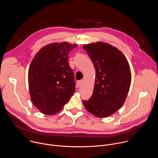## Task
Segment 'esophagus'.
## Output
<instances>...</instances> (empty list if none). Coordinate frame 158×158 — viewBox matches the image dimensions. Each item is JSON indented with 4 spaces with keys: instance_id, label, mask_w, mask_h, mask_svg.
<instances>
[{
    "instance_id": "obj_1",
    "label": "esophagus",
    "mask_w": 158,
    "mask_h": 158,
    "mask_svg": "<svg viewBox=\"0 0 158 158\" xmlns=\"http://www.w3.org/2000/svg\"><path fill=\"white\" fill-rule=\"evenodd\" d=\"M82 84V80H80L79 81H77V85L78 86H81Z\"/></svg>"
}]
</instances>
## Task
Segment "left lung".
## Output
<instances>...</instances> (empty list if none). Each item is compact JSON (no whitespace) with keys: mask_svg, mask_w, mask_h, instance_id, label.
<instances>
[{"mask_svg":"<svg viewBox=\"0 0 158 158\" xmlns=\"http://www.w3.org/2000/svg\"><path fill=\"white\" fill-rule=\"evenodd\" d=\"M96 70L93 94L83 101L85 108L94 116L107 118L124 104L131 82V73L124 55L103 42L84 44Z\"/></svg>","mask_w":158,"mask_h":158,"instance_id":"obj_1","label":"left lung"}]
</instances>
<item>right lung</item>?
Wrapping results in <instances>:
<instances>
[{"label":"right lung","mask_w":158,"mask_h":158,"mask_svg":"<svg viewBox=\"0 0 158 158\" xmlns=\"http://www.w3.org/2000/svg\"><path fill=\"white\" fill-rule=\"evenodd\" d=\"M77 44L51 43L41 48L29 66L28 82L31 101L42 113H57L74 94V76L69 54Z\"/></svg>","instance_id":"right-lung-1"}]
</instances>
